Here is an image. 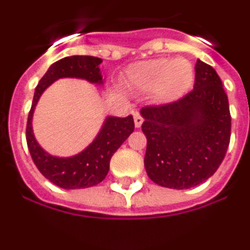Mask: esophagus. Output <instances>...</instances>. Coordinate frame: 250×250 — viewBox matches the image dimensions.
Segmentation results:
<instances>
[{"instance_id": "34e87169", "label": "esophagus", "mask_w": 250, "mask_h": 250, "mask_svg": "<svg viewBox=\"0 0 250 250\" xmlns=\"http://www.w3.org/2000/svg\"><path fill=\"white\" fill-rule=\"evenodd\" d=\"M134 121H135V126L136 127H140L141 124H143V121H144V119H143V116L140 115V112H134Z\"/></svg>"}]
</instances>
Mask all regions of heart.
I'll return each instance as SVG.
<instances>
[{
	"label": "heart",
	"instance_id": "heart-1",
	"mask_svg": "<svg viewBox=\"0 0 250 250\" xmlns=\"http://www.w3.org/2000/svg\"><path fill=\"white\" fill-rule=\"evenodd\" d=\"M127 80L132 87L141 91L155 90L160 103H171L190 89L194 70L187 60H150L130 66Z\"/></svg>",
	"mask_w": 250,
	"mask_h": 250
}]
</instances>
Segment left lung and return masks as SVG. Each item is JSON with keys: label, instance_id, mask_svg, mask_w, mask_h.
<instances>
[{"label": "left lung", "instance_id": "left-lung-1", "mask_svg": "<svg viewBox=\"0 0 250 250\" xmlns=\"http://www.w3.org/2000/svg\"><path fill=\"white\" fill-rule=\"evenodd\" d=\"M147 139L144 164L152 182L189 189L210 178L230 141L228 96L213 67L198 60L194 89L173 103L141 109Z\"/></svg>", "mask_w": 250, "mask_h": 250}]
</instances>
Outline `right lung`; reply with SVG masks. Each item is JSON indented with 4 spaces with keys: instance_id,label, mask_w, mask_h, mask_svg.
Masks as SVG:
<instances>
[{
    "instance_id": "right-lung-1",
    "label": "right lung",
    "mask_w": 250,
    "mask_h": 250,
    "mask_svg": "<svg viewBox=\"0 0 250 250\" xmlns=\"http://www.w3.org/2000/svg\"><path fill=\"white\" fill-rule=\"evenodd\" d=\"M103 60L95 56H68L50 66L36 86L32 106L28 112L26 141L35 165L52 184L63 189H81L98 185L107 175L114 152L134 131L132 116L107 118L98 138L87 149L72 158L51 156L37 144L32 134V114L40 96L47 86L61 77H80L90 83H103L99 65Z\"/></svg>"
}]
</instances>
